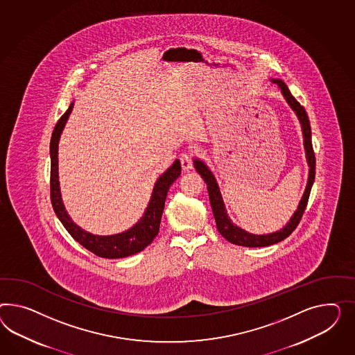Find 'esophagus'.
<instances>
[{
    "instance_id": "esophagus-1",
    "label": "esophagus",
    "mask_w": 355,
    "mask_h": 355,
    "mask_svg": "<svg viewBox=\"0 0 355 355\" xmlns=\"http://www.w3.org/2000/svg\"><path fill=\"white\" fill-rule=\"evenodd\" d=\"M180 160H181V166H182L183 171L189 172L190 169H192V166H193V153H182Z\"/></svg>"
}]
</instances>
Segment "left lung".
Returning a JSON list of instances; mask_svg holds the SVG:
<instances>
[{"instance_id":"1","label":"left lung","mask_w":355,"mask_h":355,"mask_svg":"<svg viewBox=\"0 0 355 355\" xmlns=\"http://www.w3.org/2000/svg\"><path fill=\"white\" fill-rule=\"evenodd\" d=\"M274 84H277L282 94L286 98L288 105H291V108L296 112L298 120L301 123L302 128V135H304V146H305V153H306V160L309 164V178H307L306 189L304 192V196L301 199V202L298 204L297 211H295V214L292 216V218L289 220L287 225L275 232L271 234H265V235H254L250 234L248 231L243 230L238 227L236 225H234L231 222L227 211L225 209V204L220 196V187L216 182L214 175L211 174V171L208 169V166L202 163V160L195 159V169L199 173L204 180V182L207 183V189L209 193V200H211V211L213 216L216 220L217 229L220 231V235L226 240H229L235 245H241V247H250V248H257V247H268L277 244L279 241L288 238L295 229L297 227L300 220L302 218V214L306 209L307 200L310 196V191L313 187V183L315 180V155L313 150V144H311V128H310V121L307 117L306 111L302 105L298 103L296 98L291 94L287 85L282 81V80H271Z\"/></svg>"}]
</instances>
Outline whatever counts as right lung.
I'll return each instance as SVG.
<instances>
[{"label": "right lung", "instance_id": "right-lung-1", "mask_svg": "<svg viewBox=\"0 0 355 355\" xmlns=\"http://www.w3.org/2000/svg\"><path fill=\"white\" fill-rule=\"evenodd\" d=\"M73 108V103L68 107L64 115L58 120L51 135L50 141V157H51V168H50V199L53 204V209L55 211L58 218L63 223L66 230L71 236L80 243L84 248L90 250L98 257L103 259H123L135 254L144 250L148 244L153 243L160 229V220L163 216L165 199L169 191V187L173 182L181 175V163L175 160L172 166L164 173L157 180L153 187L151 200L147 205L144 217L135 223L129 230L121 234L99 236L93 235L87 231L83 230L76 223L69 218L67 211L62 202L60 189H59V177H58V144L59 138L63 132V128L67 123L68 116Z\"/></svg>", "mask_w": 355, "mask_h": 355}]
</instances>
